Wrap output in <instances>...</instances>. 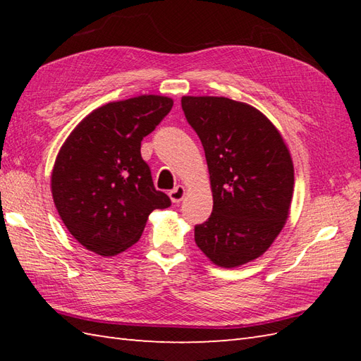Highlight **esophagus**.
<instances>
[{
	"instance_id": "obj_1",
	"label": "esophagus",
	"mask_w": 361,
	"mask_h": 361,
	"mask_svg": "<svg viewBox=\"0 0 361 361\" xmlns=\"http://www.w3.org/2000/svg\"><path fill=\"white\" fill-rule=\"evenodd\" d=\"M186 195V189L185 186H176L175 189H172L171 192H169V197H171L172 203H180L183 198Z\"/></svg>"
}]
</instances>
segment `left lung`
Masks as SVG:
<instances>
[{"label":"left lung","instance_id":"1","mask_svg":"<svg viewBox=\"0 0 361 361\" xmlns=\"http://www.w3.org/2000/svg\"><path fill=\"white\" fill-rule=\"evenodd\" d=\"M188 122L208 163L212 214L195 226V243L212 264L234 268L260 257L286 225L293 161L279 130L245 102L183 96Z\"/></svg>","mask_w":361,"mask_h":361}]
</instances>
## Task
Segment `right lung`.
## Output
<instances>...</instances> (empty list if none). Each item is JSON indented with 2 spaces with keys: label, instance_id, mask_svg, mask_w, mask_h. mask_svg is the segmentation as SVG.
<instances>
[{
  "label": "right lung",
  "instance_id": "obj_1",
  "mask_svg": "<svg viewBox=\"0 0 361 361\" xmlns=\"http://www.w3.org/2000/svg\"><path fill=\"white\" fill-rule=\"evenodd\" d=\"M171 97L142 94L83 118L54 163L51 190L60 219L87 250L116 256L132 247L153 209L171 198L153 186L141 141L171 111Z\"/></svg>",
  "mask_w": 361,
  "mask_h": 361
}]
</instances>
